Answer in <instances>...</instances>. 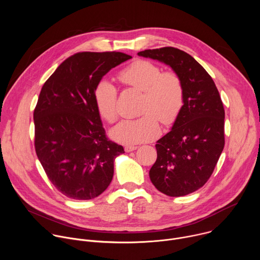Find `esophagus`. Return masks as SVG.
I'll return each instance as SVG.
<instances>
[{
	"instance_id": "esophagus-1",
	"label": "esophagus",
	"mask_w": 260,
	"mask_h": 260,
	"mask_svg": "<svg viewBox=\"0 0 260 260\" xmlns=\"http://www.w3.org/2000/svg\"><path fill=\"white\" fill-rule=\"evenodd\" d=\"M137 148H138V146H125L124 147V150L126 151V152H131V151H134V150H137Z\"/></svg>"
}]
</instances>
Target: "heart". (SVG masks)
Returning a JSON list of instances; mask_svg holds the SVG:
<instances>
[{"mask_svg":"<svg viewBox=\"0 0 260 260\" xmlns=\"http://www.w3.org/2000/svg\"><path fill=\"white\" fill-rule=\"evenodd\" d=\"M118 79L124 85L143 91L140 114L136 119L119 122L110 132L111 138L122 144L151 141L160 133L159 120L172 125L178 119L185 101L183 82L175 72L147 59H137L121 70ZM94 105L102 119L113 123L118 117V92L108 80H101L93 91Z\"/></svg>","mask_w":260,"mask_h":260,"instance_id":"obj_1","label":"heart"}]
</instances>
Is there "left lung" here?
<instances>
[{"label": "left lung", "instance_id": "obj_1", "mask_svg": "<svg viewBox=\"0 0 260 260\" xmlns=\"http://www.w3.org/2000/svg\"><path fill=\"white\" fill-rule=\"evenodd\" d=\"M138 55L169 64L183 82V109L172 131L157 141L149 176L169 197L189 194L207 183L224 148L223 104L208 72L185 51L162 47Z\"/></svg>", "mask_w": 260, "mask_h": 260}]
</instances>
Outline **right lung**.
Segmentation results:
<instances>
[{"instance_id":"1","label":"right lung","mask_w":260,"mask_h":260,"mask_svg":"<svg viewBox=\"0 0 260 260\" xmlns=\"http://www.w3.org/2000/svg\"><path fill=\"white\" fill-rule=\"evenodd\" d=\"M131 55L78 52L63 60L42 86L34 110L35 149L48 179L63 196L92 200L112 181L123 147L110 141L94 105L104 75Z\"/></svg>"}]
</instances>
